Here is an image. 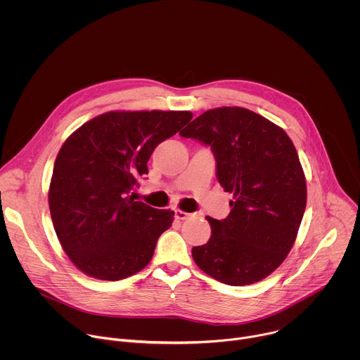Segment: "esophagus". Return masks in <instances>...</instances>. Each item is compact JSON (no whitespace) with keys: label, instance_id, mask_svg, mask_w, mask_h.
<instances>
[{"label":"esophagus","instance_id":"esophagus-1","mask_svg":"<svg viewBox=\"0 0 360 360\" xmlns=\"http://www.w3.org/2000/svg\"><path fill=\"white\" fill-rule=\"evenodd\" d=\"M189 215H191V214H188V212H185V211H182V210H175V218H176L178 221H185V219L189 218Z\"/></svg>","mask_w":360,"mask_h":360}]
</instances>
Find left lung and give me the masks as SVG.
I'll use <instances>...</instances> for the list:
<instances>
[{
	"label": "left lung",
	"instance_id": "1",
	"mask_svg": "<svg viewBox=\"0 0 360 360\" xmlns=\"http://www.w3.org/2000/svg\"><path fill=\"white\" fill-rule=\"evenodd\" d=\"M210 145L217 178L233 193L228 218L207 217L212 235L192 248L211 278L243 286L269 276L286 259L306 208V179L288 134L240 107L208 110L179 132Z\"/></svg>",
	"mask_w": 360,
	"mask_h": 360
}]
</instances>
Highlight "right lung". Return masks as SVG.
<instances>
[{
	"instance_id": "add662e5",
	"label": "right lung",
	"mask_w": 360,
	"mask_h": 360,
	"mask_svg": "<svg viewBox=\"0 0 360 360\" xmlns=\"http://www.w3.org/2000/svg\"><path fill=\"white\" fill-rule=\"evenodd\" d=\"M189 111H110L63 143L48 189L49 212L70 261L85 275L121 281L152 259L174 211L134 200L162 141L192 120Z\"/></svg>"
}]
</instances>
